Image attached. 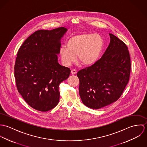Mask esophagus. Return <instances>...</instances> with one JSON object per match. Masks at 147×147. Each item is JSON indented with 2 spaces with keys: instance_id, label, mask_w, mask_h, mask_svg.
I'll list each match as a JSON object with an SVG mask.
<instances>
[{
  "instance_id": "esophagus-1",
  "label": "esophagus",
  "mask_w": 147,
  "mask_h": 147,
  "mask_svg": "<svg viewBox=\"0 0 147 147\" xmlns=\"http://www.w3.org/2000/svg\"><path fill=\"white\" fill-rule=\"evenodd\" d=\"M71 74H72V75H75V74H76L77 73V71H76V69H72V70H71Z\"/></svg>"
}]
</instances>
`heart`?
Listing matches in <instances>:
<instances>
[{"label": "heart", "mask_w": 147, "mask_h": 147, "mask_svg": "<svg viewBox=\"0 0 147 147\" xmlns=\"http://www.w3.org/2000/svg\"><path fill=\"white\" fill-rule=\"evenodd\" d=\"M59 50L62 62L69 66L78 59L85 66H91L96 63L102 52L104 41L98 34L84 32L71 36Z\"/></svg>", "instance_id": "heart-1"}]
</instances>
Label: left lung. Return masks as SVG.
<instances>
[{
	"label": "left lung",
	"mask_w": 147,
	"mask_h": 147,
	"mask_svg": "<svg viewBox=\"0 0 147 147\" xmlns=\"http://www.w3.org/2000/svg\"><path fill=\"white\" fill-rule=\"evenodd\" d=\"M109 35L110 43L101 58L77 73L82 101L94 109L117 101L129 79L131 59L128 47L114 35Z\"/></svg>",
	"instance_id": "obj_1"
}]
</instances>
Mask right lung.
Here are the masks:
<instances>
[{
	"mask_svg": "<svg viewBox=\"0 0 147 147\" xmlns=\"http://www.w3.org/2000/svg\"><path fill=\"white\" fill-rule=\"evenodd\" d=\"M67 30L64 27L37 30L18 50L15 64L17 89L25 102L37 110L47 111L58 105L59 85L69 76L70 69L58 63L57 55Z\"/></svg>",
	"mask_w": 147,
	"mask_h": 147,
	"instance_id": "1",
	"label": "right lung"
}]
</instances>
